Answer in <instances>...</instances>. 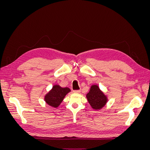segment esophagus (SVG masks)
<instances>
[{"label": "esophagus", "mask_w": 150, "mask_h": 150, "mask_svg": "<svg viewBox=\"0 0 150 150\" xmlns=\"http://www.w3.org/2000/svg\"><path fill=\"white\" fill-rule=\"evenodd\" d=\"M73 92H74V93H80L81 90H80V89H79V90H74V91H73Z\"/></svg>", "instance_id": "1"}]
</instances>
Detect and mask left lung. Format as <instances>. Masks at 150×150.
<instances>
[{
	"label": "left lung",
	"mask_w": 150,
	"mask_h": 150,
	"mask_svg": "<svg viewBox=\"0 0 150 150\" xmlns=\"http://www.w3.org/2000/svg\"><path fill=\"white\" fill-rule=\"evenodd\" d=\"M86 96L91 106L95 110H101L108 101L106 95L104 94L97 84L91 86L89 91Z\"/></svg>",
	"instance_id": "obj_1"
}]
</instances>
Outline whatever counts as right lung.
Instances as JSON below:
<instances>
[{"instance_id":"obj_1","label":"right lung","mask_w":150,"mask_h":150,"mask_svg":"<svg viewBox=\"0 0 150 150\" xmlns=\"http://www.w3.org/2000/svg\"><path fill=\"white\" fill-rule=\"evenodd\" d=\"M71 92L69 88H62L59 85L56 84L45 95L44 101L53 108H57L60 105L67 93Z\"/></svg>"}]
</instances>
